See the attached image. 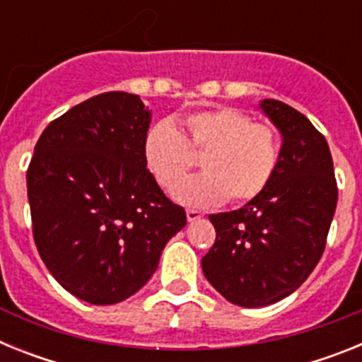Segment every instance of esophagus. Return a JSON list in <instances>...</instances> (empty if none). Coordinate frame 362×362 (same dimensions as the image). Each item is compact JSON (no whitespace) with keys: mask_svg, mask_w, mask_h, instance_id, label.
I'll list each match as a JSON object with an SVG mask.
<instances>
[{"mask_svg":"<svg viewBox=\"0 0 362 362\" xmlns=\"http://www.w3.org/2000/svg\"><path fill=\"white\" fill-rule=\"evenodd\" d=\"M201 217H203V214L199 212V210H187V219L190 221H197V219H201Z\"/></svg>","mask_w":362,"mask_h":362,"instance_id":"1","label":"esophagus"}]
</instances>
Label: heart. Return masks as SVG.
<instances>
[{
	"instance_id": "b5f03b06",
	"label": "heart",
	"mask_w": 362,
	"mask_h": 362,
	"mask_svg": "<svg viewBox=\"0 0 362 362\" xmlns=\"http://www.w3.org/2000/svg\"><path fill=\"white\" fill-rule=\"evenodd\" d=\"M185 134L168 121L152 124L143 137V161L163 190H174L203 155L204 174L175 189V199L194 209L255 199L270 185L281 161V137L270 124L232 107L192 112Z\"/></svg>"
}]
</instances>
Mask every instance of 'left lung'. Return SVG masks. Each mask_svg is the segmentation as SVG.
I'll list each match as a JSON object with an SVG mask.
<instances>
[{
	"label": "left lung",
	"mask_w": 362,
	"mask_h": 362,
	"mask_svg": "<svg viewBox=\"0 0 362 362\" xmlns=\"http://www.w3.org/2000/svg\"><path fill=\"white\" fill-rule=\"evenodd\" d=\"M281 136V161L264 192L233 212L212 214L216 243L201 259L226 300L259 308L296 292L317 267L337 206L325 136L277 99L261 103Z\"/></svg>",
	"instance_id": "1"
}]
</instances>
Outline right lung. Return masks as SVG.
Instances as JSON below:
<instances>
[{"label":"right lung","instance_id":"add662e5","mask_svg":"<svg viewBox=\"0 0 362 362\" xmlns=\"http://www.w3.org/2000/svg\"><path fill=\"white\" fill-rule=\"evenodd\" d=\"M150 116L136 94L94 95L43 130L28 165L37 252L54 279L90 305H116L145 286L187 225L143 161Z\"/></svg>","mask_w":362,"mask_h":362}]
</instances>
